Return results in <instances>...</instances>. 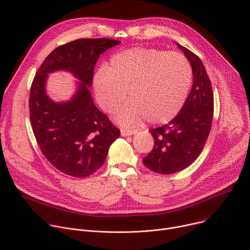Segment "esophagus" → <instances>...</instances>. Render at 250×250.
I'll return each mask as SVG.
<instances>
[{"label": "esophagus", "instance_id": "34e87169", "mask_svg": "<svg viewBox=\"0 0 250 250\" xmlns=\"http://www.w3.org/2000/svg\"><path fill=\"white\" fill-rule=\"evenodd\" d=\"M121 133L123 136H128V135H132L134 133H136L135 129H125V128H122L121 129Z\"/></svg>", "mask_w": 250, "mask_h": 250}]
</instances>
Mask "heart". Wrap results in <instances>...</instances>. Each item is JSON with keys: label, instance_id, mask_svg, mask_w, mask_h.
Wrapping results in <instances>:
<instances>
[{"label": "heart", "instance_id": "1", "mask_svg": "<svg viewBox=\"0 0 250 250\" xmlns=\"http://www.w3.org/2000/svg\"><path fill=\"white\" fill-rule=\"evenodd\" d=\"M193 82V68L180 52L135 47L116 53L106 70L94 77L97 100L104 111L114 113L125 100L130 101L116 115L124 125L145 119L164 124L182 110Z\"/></svg>", "mask_w": 250, "mask_h": 250}]
</instances>
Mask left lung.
<instances>
[{
	"instance_id": "8db88e82",
	"label": "left lung",
	"mask_w": 250,
	"mask_h": 250,
	"mask_svg": "<svg viewBox=\"0 0 250 250\" xmlns=\"http://www.w3.org/2000/svg\"><path fill=\"white\" fill-rule=\"evenodd\" d=\"M177 46L190 61L194 80L179 114L168 124L149 130L154 146L142 162L159 174L181 171L198 158L208 139L213 116L212 88L203 62L191 50L180 44Z\"/></svg>"
}]
</instances>
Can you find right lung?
Instances as JSON below:
<instances>
[{
    "label": "right lung",
    "instance_id": "1",
    "mask_svg": "<svg viewBox=\"0 0 250 250\" xmlns=\"http://www.w3.org/2000/svg\"><path fill=\"white\" fill-rule=\"evenodd\" d=\"M121 43L111 39H81L55 48L35 74L29 94L31 127L42 152L62 173L83 178L104 162L121 131L94 104L90 87L102 53ZM63 69L80 81L70 101L56 103L45 90L49 73Z\"/></svg>",
    "mask_w": 250,
    "mask_h": 250
}]
</instances>
